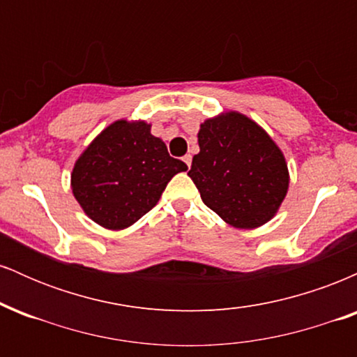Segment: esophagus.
I'll return each instance as SVG.
<instances>
[{
	"instance_id": "obj_1",
	"label": "esophagus",
	"mask_w": 357,
	"mask_h": 357,
	"mask_svg": "<svg viewBox=\"0 0 357 357\" xmlns=\"http://www.w3.org/2000/svg\"><path fill=\"white\" fill-rule=\"evenodd\" d=\"M183 161L186 162V166H188V167H191V161H192L191 154H186V155H184V158H183Z\"/></svg>"
}]
</instances>
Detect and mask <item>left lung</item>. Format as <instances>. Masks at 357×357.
I'll use <instances>...</instances> for the list:
<instances>
[{
    "label": "left lung",
    "mask_w": 357,
    "mask_h": 357,
    "mask_svg": "<svg viewBox=\"0 0 357 357\" xmlns=\"http://www.w3.org/2000/svg\"><path fill=\"white\" fill-rule=\"evenodd\" d=\"M199 153L188 176L221 220L252 230L275 216L289 190L282 151L257 122L225 112L199 126Z\"/></svg>",
    "instance_id": "8db88e82"
}]
</instances>
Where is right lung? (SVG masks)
<instances>
[{"label":"right lung","mask_w":357,"mask_h":357,"mask_svg":"<svg viewBox=\"0 0 357 357\" xmlns=\"http://www.w3.org/2000/svg\"><path fill=\"white\" fill-rule=\"evenodd\" d=\"M186 169L151 134V124L121 119L77 159L72 191L90 220L107 230H124L153 210L171 178Z\"/></svg>","instance_id":"obj_1"}]
</instances>
